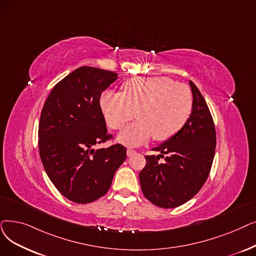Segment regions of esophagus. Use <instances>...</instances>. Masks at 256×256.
Wrapping results in <instances>:
<instances>
[{"mask_svg": "<svg viewBox=\"0 0 256 256\" xmlns=\"http://www.w3.org/2000/svg\"><path fill=\"white\" fill-rule=\"evenodd\" d=\"M135 154H136V150H132V148H128V150H126V154H128V157H130V156Z\"/></svg>", "mask_w": 256, "mask_h": 256, "instance_id": "34e87169", "label": "esophagus"}]
</instances>
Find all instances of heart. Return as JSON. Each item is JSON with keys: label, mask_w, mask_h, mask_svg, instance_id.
Instances as JSON below:
<instances>
[{"label": "heart", "mask_w": 256, "mask_h": 256, "mask_svg": "<svg viewBox=\"0 0 256 256\" xmlns=\"http://www.w3.org/2000/svg\"><path fill=\"white\" fill-rule=\"evenodd\" d=\"M194 98L190 88L168 77H134L122 86V93L104 92L100 108L108 126L120 130L118 135L126 146H138L154 136L164 141L176 134L190 119Z\"/></svg>", "instance_id": "obj_1"}]
</instances>
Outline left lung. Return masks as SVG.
I'll use <instances>...</instances> for the list:
<instances>
[{
    "label": "left lung",
    "instance_id": "left-lung-1",
    "mask_svg": "<svg viewBox=\"0 0 256 256\" xmlns=\"http://www.w3.org/2000/svg\"><path fill=\"white\" fill-rule=\"evenodd\" d=\"M190 86L194 98L190 119L176 134L152 148L160 154L146 156V165L139 174L144 196L162 208H174L194 198L206 182L214 157L212 117L196 86L192 80Z\"/></svg>",
    "mask_w": 256,
    "mask_h": 256
}]
</instances>
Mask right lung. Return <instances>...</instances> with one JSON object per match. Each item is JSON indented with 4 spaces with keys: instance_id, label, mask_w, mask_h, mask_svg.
<instances>
[{
    "instance_id": "obj_1",
    "label": "right lung",
    "mask_w": 256,
    "mask_h": 256,
    "mask_svg": "<svg viewBox=\"0 0 256 256\" xmlns=\"http://www.w3.org/2000/svg\"><path fill=\"white\" fill-rule=\"evenodd\" d=\"M118 78L112 71L80 66L55 86L38 126L40 156L49 179L70 201L86 204L104 196L126 148L110 139L100 108L102 93Z\"/></svg>"
}]
</instances>
